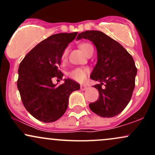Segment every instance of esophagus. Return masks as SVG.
<instances>
[{"label": "esophagus", "instance_id": "1", "mask_svg": "<svg viewBox=\"0 0 155 155\" xmlns=\"http://www.w3.org/2000/svg\"><path fill=\"white\" fill-rule=\"evenodd\" d=\"M87 89V87L86 85H81V87H80V90H82V91H84V90H86Z\"/></svg>", "mask_w": 155, "mask_h": 155}]
</instances>
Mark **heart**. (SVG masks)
I'll use <instances>...</instances> for the list:
<instances>
[{
    "mask_svg": "<svg viewBox=\"0 0 155 155\" xmlns=\"http://www.w3.org/2000/svg\"><path fill=\"white\" fill-rule=\"evenodd\" d=\"M79 47L81 49L84 51L86 55H88L90 53L93 51V47L90 44L87 43V42H83L79 44ZM68 54V49H64L61 54V61L65 62L66 60ZM89 74L88 68H76L74 69V70L71 71L68 74L69 77L71 79L75 80L77 81H83L84 80L86 79L87 76Z\"/></svg>",
    "mask_w": 155,
    "mask_h": 155,
    "instance_id": "obj_1",
    "label": "heart"
}]
</instances>
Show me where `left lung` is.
<instances>
[{"label": "left lung", "instance_id": "left-lung-1", "mask_svg": "<svg viewBox=\"0 0 155 155\" xmlns=\"http://www.w3.org/2000/svg\"><path fill=\"white\" fill-rule=\"evenodd\" d=\"M76 38L88 39L97 49V64L90 78L100 82L93 86L99 97L89 105L90 110L102 117L117 116L128 104L135 87L137 68L133 57L103 32L84 31Z\"/></svg>", "mask_w": 155, "mask_h": 155}]
</instances>
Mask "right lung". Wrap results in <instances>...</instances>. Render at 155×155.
Wrapping results in <instances>:
<instances>
[{"instance_id":"add662e5","label":"right lung","mask_w":155,"mask_h":155,"mask_svg":"<svg viewBox=\"0 0 155 155\" xmlns=\"http://www.w3.org/2000/svg\"><path fill=\"white\" fill-rule=\"evenodd\" d=\"M71 33L54 34L37 44L19 64L18 87L25 108L35 119L44 122L58 120L65 114L69 95L79 90V84L65 79L60 86L52 80L63 79L58 69L61 54L77 35Z\"/></svg>"}]
</instances>
